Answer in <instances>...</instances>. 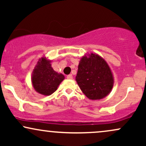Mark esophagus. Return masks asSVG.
<instances>
[{"mask_svg":"<svg viewBox=\"0 0 146 146\" xmlns=\"http://www.w3.org/2000/svg\"><path fill=\"white\" fill-rule=\"evenodd\" d=\"M66 78H67V79H68V80H72V79H73V75H72L71 74H70V75H67V77H66Z\"/></svg>","mask_w":146,"mask_h":146,"instance_id":"esophagus-1","label":"esophagus"}]
</instances>
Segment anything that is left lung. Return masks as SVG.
I'll return each mask as SVG.
<instances>
[{
    "instance_id": "1",
    "label": "left lung",
    "mask_w": 146,
    "mask_h": 146,
    "mask_svg": "<svg viewBox=\"0 0 146 146\" xmlns=\"http://www.w3.org/2000/svg\"><path fill=\"white\" fill-rule=\"evenodd\" d=\"M75 80L83 93L90 100L104 98L111 92L114 77L108 63L94 53L81 58Z\"/></svg>"
}]
</instances>
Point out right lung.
<instances>
[{
  "instance_id": "1",
  "label": "right lung",
  "mask_w": 146,
  "mask_h": 146,
  "mask_svg": "<svg viewBox=\"0 0 146 146\" xmlns=\"http://www.w3.org/2000/svg\"><path fill=\"white\" fill-rule=\"evenodd\" d=\"M51 60L42 56L37 62L31 75V84L36 92L48 96L58 89L64 80L62 73L55 71L51 66Z\"/></svg>"
}]
</instances>
